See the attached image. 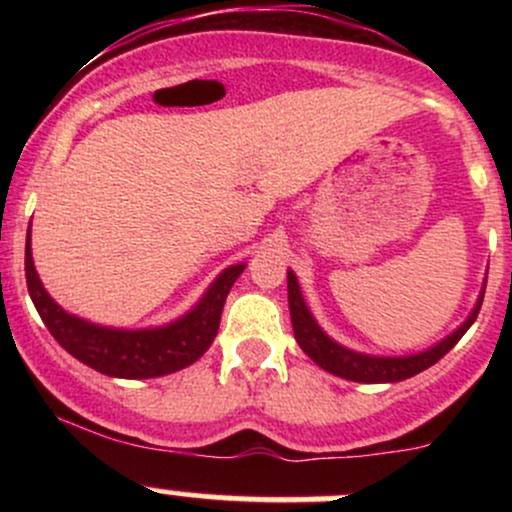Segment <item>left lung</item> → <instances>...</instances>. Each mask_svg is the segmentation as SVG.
<instances>
[{
    "label": "left lung",
    "instance_id": "8db88e82",
    "mask_svg": "<svg viewBox=\"0 0 512 512\" xmlns=\"http://www.w3.org/2000/svg\"><path fill=\"white\" fill-rule=\"evenodd\" d=\"M481 301H484V291L479 293L477 305H474V310L469 313L467 320H464L450 337H445L443 342L431 346V349L419 351V354L411 356H368L346 349V346L337 344L332 337H327V334L322 332V327L317 325L313 313H310L308 305L303 301V293L301 286H298L296 274L289 269V310L298 346H301L305 354L313 358L322 370L339 375V378L354 380V383H399V380H407L411 375L431 368L433 363H438L440 358L448 354L452 346L464 337V332L472 327V322L477 320L481 310Z\"/></svg>",
    "mask_w": 512,
    "mask_h": 512
}]
</instances>
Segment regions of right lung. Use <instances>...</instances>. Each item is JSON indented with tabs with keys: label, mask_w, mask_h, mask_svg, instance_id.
Instances as JSON below:
<instances>
[{
	"label": "right lung",
	"mask_w": 512,
	"mask_h": 512,
	"mask_svg": "<svg viewBox=\"0 0 512 512\" xmlns=\"http://www.w3.org/2000/svg\"><path fill=\"white\" fill-rule=\"evenodd\" d=\"M243 269L245 264H233V267L223 269L195 308L170 325L149 327V330H115V327L93 325L84 317L69 315L52 301L35 272L31 226H28L26 236V284L45 327L64 351L110 378H161V375L175 373V370L195 363L214 342L223 303Z\"/></svg>",
	"instance_id": "1"
}]
</instances>
